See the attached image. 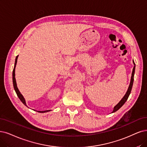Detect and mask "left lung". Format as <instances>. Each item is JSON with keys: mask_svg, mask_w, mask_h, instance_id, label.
Wrapping results in <instances>:
<instances>
[{"mask_svg": "<svg viewBox=\"0 0 147 147\" xmlns=\"http://www.w3.org/2000/svg\"><path fill=\"white\" fill-rule=\"evenodd\" d=\"M133 63L134 65V67H133V71H132V74H131V81H130V84H129V87L128 88V90L127 91L126 94H125V96H123V98L121 99V100L119 102L115 107H114V109H113V111L112 113L116 112V111H117L119 109V108H120L121 107H122V106L125 104V102L128 99V97H129V96L130 94V93H131V89H132V86H133V84L134 74V71H135V63L134 62V61H133Z\"/></svg>", "mask_w": 147, "mask_h": 147, "instance_id": "obj_1", "label": "left lung"}]
</instances>
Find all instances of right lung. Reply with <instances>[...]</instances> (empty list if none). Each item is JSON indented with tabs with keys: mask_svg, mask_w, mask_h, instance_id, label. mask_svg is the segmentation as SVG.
<instances>
[{
	"mask_svg": "<svg viewBox=\"0 0 147 147\" xmlns=\"http://www.w3.org/2000/svg\"><path fill=\"white\" fill-rule=\"evenodd\" d=\"M18 56H17L16 57V60H15V63H14V69H13V86H14V90L16 91V94H17L18 97L19 98V99L21 100V102L23 103V104L27 107L26 104V102H25V100L24 99V96H22V94L20 93V92L19 91L18 88L17 87V84H16V78H15V68H16V63H17V61H18ZM50 110H45V111H39L38 112L39 113H46V112H48V111H50Z\"/></svg>",
	"mask_w": 147,
	"mask_h": 147,
	"instance_id": "add662e5",
	"label": "right lung"
}]
</instances>
